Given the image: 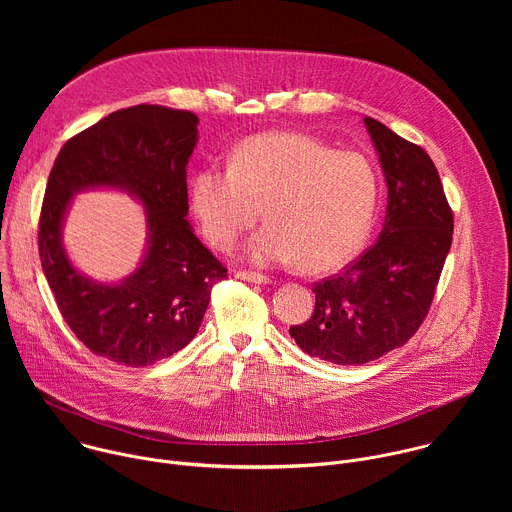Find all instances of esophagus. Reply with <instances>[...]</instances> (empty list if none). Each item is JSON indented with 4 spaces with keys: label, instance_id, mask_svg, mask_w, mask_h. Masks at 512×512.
<instances>
[{
    "label": "esophagus",
    "instance_id": "esophagus-1",
    "mask_svg": "<svg viewBox=\"0 0 512 512\" xmlns=\"http://www.w3.org/2000/svg\"><path fill=\"white\" fill-rule=\"evenodd\" d=\"M237 277L243 279V281H249V283H255V285H269L271 279L267 275H261V273H245V271H237Z\"/></svg>",
    "mask_w": 512,
    "mask_h": 512
}]
</instances>
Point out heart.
Instances as JSON below:
<instances>
[{"instance_id": "b5f03b06", "label": "heart", "mask_w": 512, "mask_h": 512, "mask_svg": "<svg viewBox=\"0 0 512 512\" xmlns=\"http://www.w3.org/2000/svg\"><path fill=\"white\" fill-rule=\"evenodd\" d=\"M379 182L356 152H334L302 131L241 141L229 168L206 166L190 180V210L202 235L231 247L263 208L265 227L239 259L259 267L296 265L324 273L346 265L369 237Z\"/></svg>"}]
</instances>
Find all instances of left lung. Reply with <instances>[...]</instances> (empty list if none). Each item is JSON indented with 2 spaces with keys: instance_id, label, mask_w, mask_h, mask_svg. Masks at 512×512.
<instances>
[{
  "instance_id": "left-lung-1",
  "label": "left lung",
  "mask_w": 512,
  "mask_h": 512,
  "mask_svg": "<svg viewBox=\"0 0 512 512\" xmlns=\"http://www.w3.org/2000/svg\"><path fill=\"white\" fill-rule=\"evenodd\" d=\"M387 184L377 243L314 285L316 308L289 336L310 356L356 367L403 346L421 326L452 247L454 216L440 174L419 145L364 117Z\"/></svg>"
}]
</instances>
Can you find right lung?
I'll list each match as a JSON object with an SVG mask.
<instances>
[{"instance_id":"obj_1","label":"right lung","mask_w":512,"mask_h":512,"mask_svg":"<svg viewBox=\"0 0 512 512\" xmlns=\"http://www.w3.org/2000/svg\"><path fill=\"white\" fill-rule=\"evenodd\" d=\"M198 123L190 111L160 105L115 111L68 139L48 176L38 227L42 271L75 336L125 367H150L182 350L202 324L212 285L227 277L186 218ZM87 189L125 191L144 208L146 247L123 280L87 276L63 247L71 198Z\"/></svg>"}]
</instances>
